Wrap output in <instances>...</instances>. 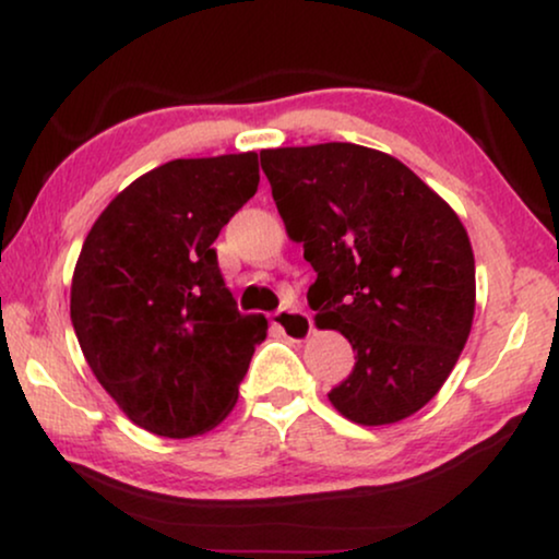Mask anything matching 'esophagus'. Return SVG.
I'll return each mask as SVG.
<instances>
[{
    "mask_svg": "<svg viewBox=\"0 0 559 559\" xmlns=\"http://www.w3.org/2000/svg\"><path fill=\"white\" fill-rule=\"evenodd\" d=\"M272 323L280 328V333L285 335V338L295 341V343L305 341L312 333V318L308 316V312H302L297 308H280L272 316Z\"/></svg>",
    "mask_w": 559,
    "mask_h": 559,
    "instance_id": "esophagus-1",
    "label": "esophagus"
}]
</instances>
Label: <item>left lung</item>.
Listing matches in <instances>:
<instances>
[{
    "label": "left lung",
    "instance_id": "1",
    "mask_svg": "<svg viewBox=\"0 0 559 559\" xmlns=\"http://www.w3.org/2000/svg\"><path fill=\"white\" fill-rule=\"evenodd\" d=\"M289 239L318 272L316 325L346 335L354 371L328 392L350 423L423 409L461 356L476 310V262L455 211L407 165L350 142L262 150Z\"/></svg>",
    "mask_w": 559,
    "mask_h": 559
}]
</instances>
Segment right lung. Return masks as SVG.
<instances>
[{"mask_svg": "<svg viewBox=\"0 0 559 559\" xmlns=\"http://www.w3.org/2000/svg\"><path fill=\"white\" fill-rule=\"evenodd\" d=\"M257 152L173 159L106 205L83 241L71 323L119 409L193 438L234 409L264 316H241L213 241L257 193Z\"/></svg>", "mask_w": 559, "mask_h": 559, "instance_id": "1", "label": "right lung"}]
</instances>
